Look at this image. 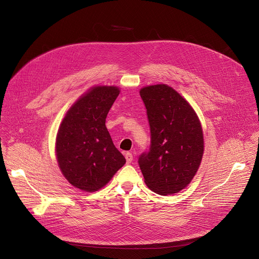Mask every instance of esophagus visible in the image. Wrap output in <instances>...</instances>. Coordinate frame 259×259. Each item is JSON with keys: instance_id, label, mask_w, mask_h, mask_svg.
Instances as JSON below:
<instances>
[{"instance_id": "34e87169", "label": "esophagus", "mask_w": 259, "mask_h": 259, "mask_svg": "<svg viewBox=\"0 0 259 259\" xmlns=\"http://www.w3.org/2000/svg\"><path fill=\"white\" fill-rule=\"evenodd\" d=\"M125 158H126L127 164H130V163L132 162V160H133V156H132L131 153H126V154H125Z\"/></svg>"}]
</instances>
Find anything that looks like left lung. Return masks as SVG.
<instances>
[{
  "label": "left lung",
  "instance_id": "left-lung-1",
  "mask_svg": "<svg viewBox=\"0 0 259 259\" xmlns=\"http://www.w3.org/2000/svg\"><path fill=\"white\" fill-rule=\"evenodd\" d=\"M151 130L149 151L138 158L144 182L159 195L186 188L196 175L204 153L200 121L189 102L160 84L140 90Z\"/></svg>",
  "mask_w": 259,
  "mask_h": 259
}]
</instances>
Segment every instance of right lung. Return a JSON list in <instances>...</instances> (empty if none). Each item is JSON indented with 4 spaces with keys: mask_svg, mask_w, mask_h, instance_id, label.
<instances>
[{
    "mask_svg": "<svg viewBox=\"0 0 259 259\" xmlns=\"http://www.w3.org/2000/svg\"><path fill=\"white\" fill-rule=\"evenodd\" d=\"M119 94L114 86L92 88L69 108L59 127V168L68 182L82 191H98L126 163L105 127L106 116Z\"/></svg>",
    "mask_w": 259,
    "mask_h": 259,
    "instance_id": "right-lung-1",
    "label": "right lung"
}]
</instances>
